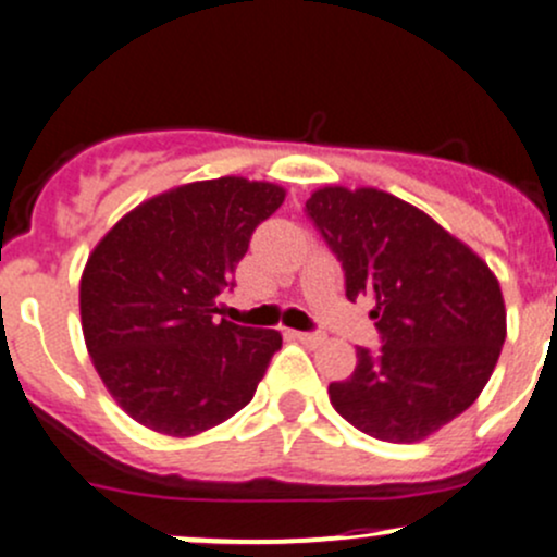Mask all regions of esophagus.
Returning <instances> with one entry per match:
<instances>
[{"instance_id": "1", "label": "esophagus", "mask_w": 557, "mask_h": 557, "mask_svg": "<svg viewBox=\"0 0 557 557\" xmlns=\"http://www.w3.org/2000/svg\"><path fill=\"white\" fill-rule=\"evenodd\" d=\"M294 339H299L301 345L318 347V345H323L325 336L323 334H310V331H294Z\"/></svg>"}]
</instances>
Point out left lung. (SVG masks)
I'll return each instance as SVG.
<instances>
[{
	"instance_id": "8db88e82",
	"label": "left lung",
	"mask_w": 557,
	"mask_h": 557,
	"mask_svg": "<svg viewBox=\"0 0 557 557\" xmlns=\"http://www.w3.org/2000/svg\"><path fill=\"white\" fill-rule=\"evenodd\" d=\"M307 215L345 269L347 299L369 296L380 352L329 385L336 412L363 434L412 445L469 409L507 339L502 285L469 245L380 188L323 185Z\"/></svg>"
}]
</instances>
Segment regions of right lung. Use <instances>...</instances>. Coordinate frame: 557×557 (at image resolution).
Instances as JSON below:
<instances>
[{
  "label": "right lung",
  "mask_w": 557,
  "mask_h": 557,
  "mask_svg": "<svg viewBox=\"0 0 557 557\" xmlns=\"http://www.w3.org/2000/svg\"><path fill=\"white\" fill-rule=\"evenodd\" d=\"M283 201V185L263 180H196L145 199L94 247L81 277L83 336L139 425L196 436L250 404L283 336L218 320V296Z\"/></svg>",
  "instance_id": "right-lung-1"
}]
</instances>
